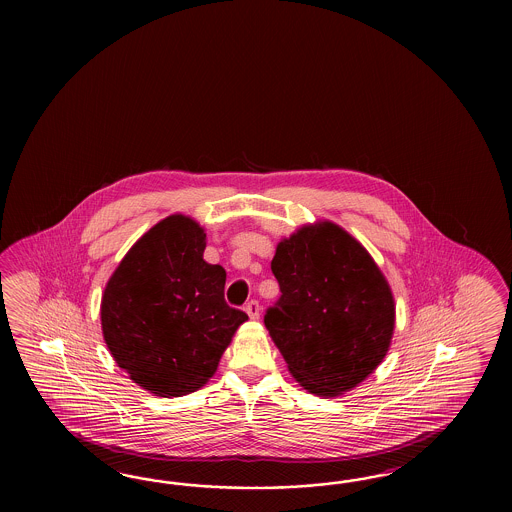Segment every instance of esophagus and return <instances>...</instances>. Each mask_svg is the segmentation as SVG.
Wrapping results in <instances>:
<instances>
[{
    "instance_id": "1",
    "label": "esophagus",
    "mask_w": 512,
    "mask_h": 512,
    "mask_svg": "<svg viewBox=\"0 0 512 512\" xmlns=\"http://www.w3.org/2000/svg\"><path fill=\"white\" fill-rule=\"evenodd\" d=\"M246 313H248L251 319H259V315H261L259 302L257 300H249L248 304H246Z\"/></svg>"
}]
</instances>
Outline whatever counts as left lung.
<instances>
[{
	"instance_id": "8db88e82",
	"label": "left lung",
	"mask_w": 512,
	"mask_h": 512,
	"mask_svg": "<svg viewBox=\"0 0 512 512\" xmlns=\"http://www.w3.org/2000/svg\"><path fill=\"white\" fill-rule=\"evenodd\" d=\"M270 268L281 295L264 325L289 372L317 396L357 387L394 330V298L370 253L325 221L279 242Z\"/></svg>"
}]
</instances>
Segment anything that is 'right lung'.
I'll return each instance as SVG.
<instances>
[{"label":"right lung","instance_id":"right-lung-1","mask_svg":"<svg viewBox=\"0 0 512 512\" xmlns=\"http://www.w3.org/2000/svg\"><path fill=\"white\" fill-rule=\"evenodd\" d=\"M206 233L169 216L127 251L107 283L101 325L110 355L152 394L199 390L248 315L225 302L227 272L206 263Z\"/></svg>","mask_w":512,"mask_h":512}]
</instances>
